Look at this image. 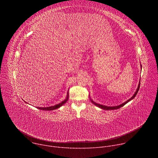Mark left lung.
I'll list each match as a JSON object with an SVG mask.
<instances>
[{"instance_id": "left-lung-1", "label": "left lung", "mask_w": 158, "mask_h": 158, "mask_svg": "<svg viewBox=\"0 0 158 158\" xmlns=\"http://www.w3.org/2000/svg\"><path fill=\"white\" fill-rule=\"evenodd\" d=\"M139 87H140V81H139V85H138V88H137V90H136V93H134V94L129 99H128L127 101H126L125 102H124V103H123V104H120V105H119V106H112V107H110V106H104V105H101V104H98V103H96L95 102H94L93 100H91V102L94 104V105H96V106H98V107H100V108H101V109H104V110H113V109H119L120 107H123V106H124L126 104H127L128 102H129L130 101H131L132 99H133L134 98H135V96H136V95H137V94H138V91H139Z\"/></svg>"}]
</instances>
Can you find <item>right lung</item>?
I'll list each match as a JSON object with an SVG mask.
<instances>
[{"label":"right lung","instance_id":"add662e5","mask_svg":"<svg viewBox=\"0 0 158 158\" xmlns=\"http://www.w3.org/2000/svg\"><path fill=\"white\" fill-rule=\"evenodd\" d=\"M68 98H69V93H67V98L65 100H64L63 101H62L61 102H60L59 104H56L55 106H50V107H37V108L39 109H41V110H54V109H57L58 108H59L60 106H62L63 104H64L67 101H68Z\"/></svg>","mask_w":158,"mask_h":158}]
</instances>
